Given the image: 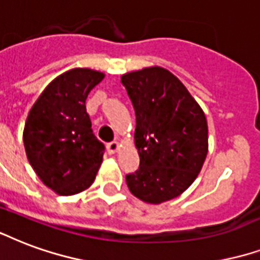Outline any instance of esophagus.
<instances>
[{"label":"esophagus","instance_id":"34e87169","mask_svg":"<svg viewBox=\"0 0 260 260\" xmlns=\"http://www.w3.org/2000/svg\"><path fill=\"white\" fill-rule=\"evenodd\" d=\"M120 150V143L118 142H110L109 145H107V151L110 153V154H114Z\"/></svg>","mask_w":260,"mask_h":260}]
</instances>
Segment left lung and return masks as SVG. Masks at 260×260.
<instances>
[{"label": "left lung", "instance_id": "obj_1", "mask_svg": "<svg viewBox=\"0 0 260 260\" xmlns=\"http://www.w3.org/2000/svg\"><path fill=\"white\" fill-rule=\"evenodd\" d=\"M136 114L140 167L126 175L128 189L158 205L189 189L208 154V124L201 106L178 77L151 66L121 76Z\"/></svg>", "mask_w": 260, "mask_h": 260}]
</instances>
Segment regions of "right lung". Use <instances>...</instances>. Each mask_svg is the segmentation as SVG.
Instances as JSON below:
<instances>
[{"instance_id":"add662e5","label":"right lung","mask_w":260,"mask_h":260,"mask_svg":"<svg viewBox=\"0 0 260 260\" xmlns=\"http://www.w3.org/2000/svg\"><path fill=\"white\" fill-rule=\"evenodd\" d=\"M105 78L86 67L64 71L47 85L28 111L23 129L26 155L34 172L59 196L91 187L105 146L92 134L85 101Z\"/></svg>"}]
</instances>
